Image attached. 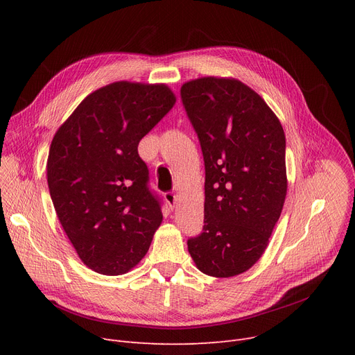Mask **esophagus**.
Masks as SVG:
<instances>
[{
  "mask_svg": "<svg viewBox=\"0 0 355 355\" xmlns=\"http://www.w3.org/2000/svg\"><path fill=\"white\" fill-rule=\"evenodd\" d=\"M164 198L166 200L168 206H170L171 209L175 206V202H177V196H175L173 191H166V193L164 194Z\"/></svg>",
  "mask_w": 355,
  "mask_h": 355,
  "instance_id": "esophagus-1",
  "label": "esophagus"
}]
</instances>
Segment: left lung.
I'll return each instance as SVG.
<instances>
[{"mask_svg":"<svg viewBox=\"0 0 355 355\" xmlns=\"http://www.w3.org/2000/svg\"><path fill=\"white\" fill-rule=\"evenodd\" d=\"M181 101L206 168L204 226L189 239V252L202 273L236 276L263 254L284 209V128L266 102L236 79L187 82Z\"/></svg>","mask_w":355,"mask_h":355,"instance_id":"obj_1","label":"left lung"}]
</instances>
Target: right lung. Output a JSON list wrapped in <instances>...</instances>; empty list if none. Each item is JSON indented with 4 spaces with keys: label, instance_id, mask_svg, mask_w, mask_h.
<instances>
[{
    "label": "right lung",
    "instance_id": "obj_1",
    "mask_svg": "<svg viewBox=\"0 0 355 355\" xmlns=\"http://www.w3.org/2000/svg\"><path fill=\"white\" fill-rule=\"evenodd\" d=\"M166 85L115 82L74 109L55 132L47 182L55 213L82 262L101 275L129 272L162 221L139 141L175 103Z\"/></svg>",
    "mask_w": 355,
    "mask_h": 355
}]
</instances>
